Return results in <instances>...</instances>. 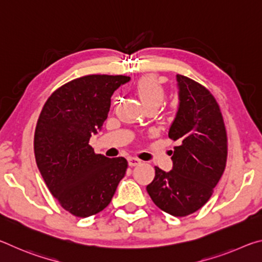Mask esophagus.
<instances>
[{
    "label": "esophagus",
    "mask_w": 262,
    "mask_h": 262,
    "mask_svg": "<svg viewBox=\"0 0 262 262\" xmlns=\"http://www.w3.org/2000/svg\"><path fill=\"white\" fill-rule=\"evenodd\" d=\"M139 164H141L140 159H137L135 157H128V165L129 166H136L139 165Z\"/></svg>",
    "instance_id": "1"
}]
</instances>
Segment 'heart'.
<instances>
[{
	"label": "heart",
	"instance_id": "b5f03b06",
	"mask_svg": "<svg viewBox=\"0 0 262 262\" xmlns=\"http://www.w3.org/2000/svg\"><path fill=\"white\" fill-rule=\"evenodd\" d=\"M135 90L145 108H157L163 103L164 97H165V91H164L162 83L151 75L141 77L136 83Z\"/></svg>",
	"mask_w": 262,
	"mask_h": 262
}]
</instances>
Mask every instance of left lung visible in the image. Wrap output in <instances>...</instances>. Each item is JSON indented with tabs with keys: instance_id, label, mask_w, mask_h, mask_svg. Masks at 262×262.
<instances>
[{
	"instance_id": "8db88e82",
	"label": "left lung",
	"mask_w": 262,
	"mask_h": 262,
	"mask_svg": "<svg viewBox=\"0 0 262 262\" xmlns=\"http://www.w3.org/2000/svg\"><path fill=\"white\" fill-rule=\"evenodd\" d=\"M178 110L168 137L178 142L172 170L155 166L147 190L159 209L176 217L193 214L206 205L227 163V132L220 106L201 84L177 75Z\"/></svg>"
}]
</instances>
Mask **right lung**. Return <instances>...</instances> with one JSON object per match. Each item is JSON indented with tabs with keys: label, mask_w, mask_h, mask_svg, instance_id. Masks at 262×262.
Segmentation results:
<instances>
[{
	"label": "right lung",
	"mask_w": 262,
	"mask_h": 262,
	"mask_svg": "<svg viewBox=\"0 0 262 262\" xmlns=\"http://www.w3.org/2000/svg\"><path fill=\"white\" fill-rule=\"evenodd\" d=\"M129 81L122 75L76 78L53 92L39 117L35 162L53 196L77 217L105 209L126 174L125 158L96 155L89 141L107 119L114 91Z\"/></svg>",
	"instance_id": "1"
}]
</instances>
